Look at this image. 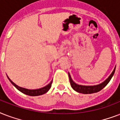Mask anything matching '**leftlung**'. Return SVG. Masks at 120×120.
<instances>
[{
	"instance_id": "left-lung-1",
	"label": "left lung",
	"mask_w": 120,
	"mask_h": 120,
	"mask_svg": "<svg viewBox=\"0 0 120 120\" xmlns=\"http://www.w3.org/2000/svg\"><path fill=\"white\" fill-rule=\"evenodd\" d=\"M115 69H116V66H115L114 70L113 71V72L111 73V75H109V76L104 82L100 84H98V85H94V86H82V85L76 84L71 79L70 74L68 73L71 86L73 88V90H75L76 91L78 92V93H80L91 94L94 93H97V92L101 91L103 88H105L107 85L108 83L109 82V81L111 80V79L112 78V77L115 73Z\"/></svg>"
}]
</instances>
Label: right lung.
<instances>
[{
    "label": "right lung",
    "instance_id": "add662e5",
    "mask_svg": "<svg viewBox=\"0 0 120 120\" xmlns=\"http://www.w3.org/2000/svg\"><path fill=\"white\" fill-rule=\"evenodd\" d=\"M7 78H8V79H9V81H11V83H12V84L13 85L19 90V91H20V92H22V93L26 94L27 95L32 96L42 95V94H43L47 93V92L49 90L51 87L52 82V81H51L49 84H47V86H44L43 88H40V89H37V90H28V89H26V88H22V87H20V86H17V84H15L14 82L11 80V79L9 78V77H8V76H7Z\"/></svg>",
    "mask_w": 120,
    "mask_h": 120
}]
</instances>
